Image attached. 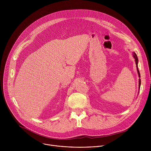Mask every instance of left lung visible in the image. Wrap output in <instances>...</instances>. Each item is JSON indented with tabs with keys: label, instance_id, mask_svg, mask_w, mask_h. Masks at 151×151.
I'll use <instances>...</instances> for the list:
<instances>
[{
	"label": "left lung",
	"instance_id": "1",
	"mask_svg": "<svg viewBox=\"0 0 151 151\" xmlns=\"http://www.w3.org/2000/svg\"><path fill=\"white\" fill-rule=\"evenodd\" d=\"M133 57L135 59V61H136V67H137V73H138V75H139V77L140 78V72H139V70L138 69V65H137V63H138V58H137V56L136 55V54L135 52H133ZM140 83H141V81H140V79H139V88L140 87Z\"/></svg>",
	"mask_w": 151,
	"mask_h": 151
}]
</instances>
